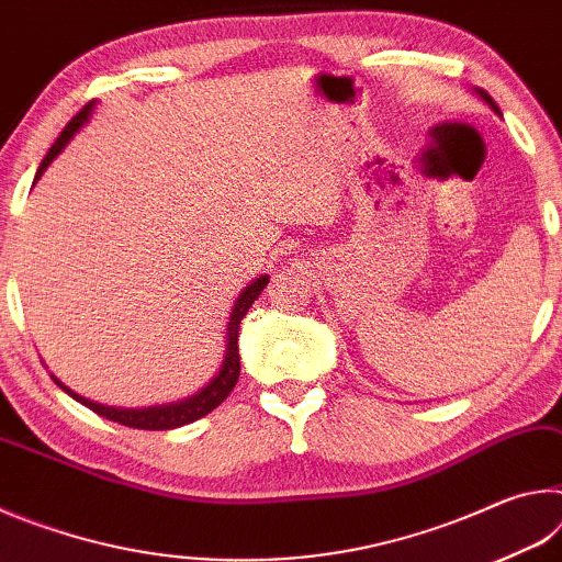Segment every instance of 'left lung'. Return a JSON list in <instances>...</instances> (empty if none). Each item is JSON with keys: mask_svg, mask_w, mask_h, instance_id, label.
Masks as SVG:
<instances>
[{"mask_svg": "<svg viewBox=\"0 0 562 562\" xmlns=\"http://www.w3.org/2000/svg\"><path fill=\"white\" fill-rule=\"evenodd\" d=\"M475 93H479V97H481L483 101H486V103H488V106H491L493 111H496V113H501V111H498V106H496V101H493V99L488 97V93H486V91H483V89H475Z\"/></svg>", "mask_w": 562, "mask_h": 562, "instance_id": "left-lung-1", "label": "left lung"}]
</instances>
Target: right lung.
<instances>
[{
	"label": "right lung",
	"mask_w": 562,
	"mask_h": 562,
	"mask_svg": "<svg viewBox=\"0 0 562 562\" xmlns=\"http://www.w3.org/2000/svg\"><path fill=\"white\" fill-rule=\"evenodd\" d=\"M97 103L89 101L87 106H83L76 116L66 123V128L61 131V136L56 138V144L49 148V154L44 156L40 170H36V180L42 178V173L46 168H49L52 160L61 154L66 148V144L74 138V133L79 131L83 123L89 121L91 111ZM265 284H268V274H262V278L252 280L247 288L237 294V300L233 304V312H231V322H227V331H225V357H223V367L221 372H217L211 382H207L201 392H195L193 396L188 398H180L176 404H160V406H148V408H116V406H103L91 402V398H83L76 392H71L69 386H64L59 379L54 376V382L59 384L66 394L74 396L76 402H81L83 406H89L93 414H99L103 418H109V422H119L123 426H131V429H144V431H168V429H178V426H186L190 422H198V418H203L205 414H211L213 408L221 406L227 394L233 392L235 384H237V376H240V355H237V331H240V322L247 315V310L252 307V302L260 297V292L265 290Z\"/></svg>",
	"instance_id": "right-lung-1"
}]
</instances>
